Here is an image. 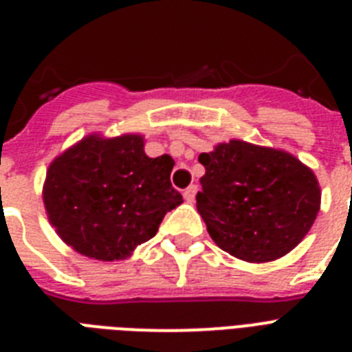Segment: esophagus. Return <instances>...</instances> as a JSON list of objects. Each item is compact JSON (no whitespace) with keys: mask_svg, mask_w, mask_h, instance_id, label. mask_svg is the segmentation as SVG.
Wrapping results in <instances>:
<instances>
[{"mask_svg":"<svg viewBox=\"0 0 352 352\" xmlns=\"http://www.w3.org/2000/svg\"><path fill=\"white\" fill-rule=\"evenodd\" d=\"M195 194H197V185H190L188 188H185V192H183V197H185L186 203H194Z\"/></svg>","mask_w":352,"mask_h":352,"instance_id":"1","label":"esophagus"}]
</instances>
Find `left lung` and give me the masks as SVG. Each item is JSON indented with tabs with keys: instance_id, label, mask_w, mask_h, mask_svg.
Wrapping results in <instances>:
<instances>
[{
	"instance_id": "obj_1",
	"label": "left lung",
	"mask_w": 352,
	"mask_h": 352,
	"mask_svg": "<svg viewBox=\"0 0 352 352\" xmlns=\"http://www.w3.org/2000/svg\"><path fill=\"white\" fill-rule=\"evenodd\" d=\"M199 162L206 174L197 211L227 254L268 263L291 252L310 231L321 188L296 157L232 139L199 155Z\"/></svg>"
}]
</instances>
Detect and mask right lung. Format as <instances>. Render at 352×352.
Returning <instances> with one entry per match:
<instances>
[{
    "label": "right lung",
    "mask_w": 352,
    "mask_h": 352,
    "mask_svg": "<svg viewBox=\"0 0 352 352\" xmlns=\"http://www.w3.org/2000/svg\"><path fill=\"white\" fill-rule=\"evenodd\" d=\"M173 166L169 155L149 158L141 135H89L49 167L43 185L49 220L82 256L125 259L183 203L170 185Z\"/></svg>",
    "instance_id": "right-lung-1"
}]
</instances>
